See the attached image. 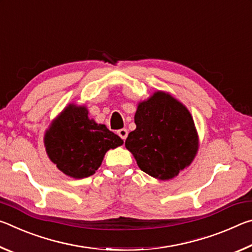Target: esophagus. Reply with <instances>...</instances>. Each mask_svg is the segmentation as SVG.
<instances>
[{"instance_id":"34e87169","label":"esophagus","mask_w":252,"mask_h":252,"mask_svg":"<svg viewBox=\"0 0 252 252\" xmlns=\"http://www.w3.org/2000/svg\"><path fill=\"white\" fill-rule=\"evenodd\" d=\"M118 134L120 135V138L123 140V141H125V140L126 139V136H127V130H126V129L119 130V131H118Z\"/></svg>"}]
</instances>
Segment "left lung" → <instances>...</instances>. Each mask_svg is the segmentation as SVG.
Segmentation results:
<instances>
[{"instance_id": "8db88e82", "label": "left lung", "mask_w": 252, "mask_h": 252, "mask_svg": "<svg viewBox=\"0 0 252 252\" xmlns=\"http://www.w3.org/2000/svg\"><path fill=\"white\" fill-rule=\"evenodd\" d=\"M135 130L126 140L139 168L158 180H170L192 163L199 135L187 106L170 93L158 90L140 101Z\"/></svg>"}]
</instances>
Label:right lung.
Here are the masks:
<instances>
[{
	"instance_id": "1",
	"label": "right lung",
	"mask_w": 252,
	"mask_h": 252,
	"mask_svg": "<svg viewBox=\"0 0 252 252\" xmlns=\"http://www.w3.org/2000/svg\"><path fill=\"white\" fill-rule=\"evenodd\" d=\"M122 144L120 136L89 118L84 104H67L44 133L49 159L60 171L74 179L94 174L105 153Z\"/></svg>"
}]
</instances>
